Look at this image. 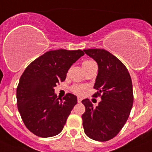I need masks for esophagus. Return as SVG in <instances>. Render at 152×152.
Returning <instances> with one entry per match:
<instances>
[{
	"label": "esophagus",
	"mask_w": 152,
	"mask_h": 152,
	"mask_svg": "<svg viewBox=\"0 0 152 152\" xmlns=\"http://www.w3.org/2000/svg\"><path fill=\"white\" fill-rule=\"evenodd\" d=\"M81 100H82V98L77 97V102H81Z\"/></svg>",
	"instance_id": "obj_1"
}]
</instances>
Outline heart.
<instances>
[{"mask_svg": "<svg viewBox=\"0 0 152 152\" xmlns=\"http://www.w3.org/2000/svg\"><path fill=\"white\" fill-rule=\"evenodd\" d=\"M93 64H96L93 61L86 60V61H83V63H82V67H83V68H85V67H88V66ZM84 91H85V87H84L83 85H74L73 87H72V91H73L74 93L77 94V95H82Z\"/></svg>", "mask_w": 152, "mask_h": 152, "instance_id": "1", "label": "heart"}]
</instances>
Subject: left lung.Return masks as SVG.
<instances>
[{
  "label": "left lung",
  "instance_id": "obj_1",
  "mask_svg": "<svg viewBox=\"0 0 152 152\" xmlns=\"http://www.w3.org/2000/svg\"><path fill=\"white\" fill-rule=\"evenodd\" d=\"M98 64V75L93 97L102 101L94 107L88 99L81 101L85 112L82 115L85 134L98 141H106L118 134L126 124L133 106L131 77L125 65L103 49L84 50Z\"/></svg>",
  "mask_w": 152,
  "mask_h": 152
}]
</instances>
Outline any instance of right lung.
<instances>
[{
    "label": "right lung",
    "instance_id": "1",
    "mask_svg": "<svg viewBox=\"0 0 152 152\" xmlns=\"http://www.w3.org/2000/svg\"><path fill=\"white\" fill-rule=\"evenodd\" d=\"M85 54L81 50L45 53L26 67L17 87V106L26 126L41 137L56 136L77 104V96L67 93L63 99L54 87L64 81L71 65Z\"/></svg>",
    "mask_w": 152,
    "mask_h": 152
}]
</instances>
